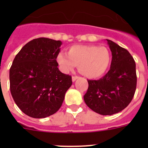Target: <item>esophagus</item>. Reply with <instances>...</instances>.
Listing matches in <instances>:
<instances>
[{"label":"esophagus","mask_w":148,"mask_h":148,"mask_svg":"<svg viewBox=\"0 0 148 148\" xmlns=\"http://www.w3.org/2000/svg\"><path fill=\"white\" fill-rule=\"evenodd\" d=\"M78 78H79L78 76H73L72 77V81H73V82H75V81H76V79H78Z\"/></svg>","instance_id":"34e87169"}]
</instances>
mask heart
<instances>
[{
    "label": "heart",
    "instance_id": "heart-1",
    "mask_svg": "<svg viewBox=\"0 0 148 148\" xmlns=\"http://www.w3.org/2000/svg\"><path fill=\"white\" fill-rule=\"evenodd\" d=\"M111 54L105 47L95 45H74L65 53H60L57 62L61 71L68 73L78 65V70L89 78L103 75L111 63Z\"/></svg>",
    "mask_w": 148,
    "mask_h": 148
}]
</instances>
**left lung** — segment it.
Wrapping results in <instances>:
<instances>
[{
	"label": "left lung",
	"mask_w": 148,
	"mask_h": 148,
	"mask_svg": "<svg viewBox=\"0 0 148 148\" xmlns=\"http://www.w3.org/2000/svg\"><path fill=\"white\" fill-rule=\"evenodd\" d=\"M106 40L112 53L110 69L99 80H87L89 87L84 100L95 113L110 116L130 104L135 94L137 77L135 61L130 53Z\"/></svg>",
	"instance_id": "8db88e82"
}]
</instances>
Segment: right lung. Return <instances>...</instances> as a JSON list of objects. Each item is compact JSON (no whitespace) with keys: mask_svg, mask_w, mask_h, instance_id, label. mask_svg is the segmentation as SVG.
<instances>
[{"mask_svg":"<svg viewBox=\"0 0 148 148\" xmlns=\"http://www.w3.org/2000/svg\"><path fill=\"white\" fill-rule=\"evenodd\" d=\"M61 40L33 39L16 55L10 70V91L23 113L35 119L56 113L72 85V77L58 70Z\"/></svg>","mask_w":148,"mask_h":148,"instance_id":"add662e5","label":"right lung"}]
</instances>
